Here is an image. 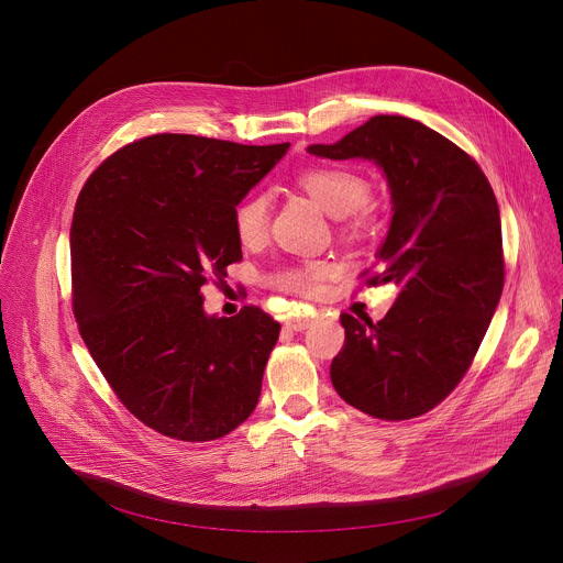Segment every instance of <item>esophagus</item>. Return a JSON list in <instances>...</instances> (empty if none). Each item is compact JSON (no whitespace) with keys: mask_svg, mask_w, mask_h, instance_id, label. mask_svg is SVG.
I'll return each mask as SVG.
<instances>
[{"mask_svg":"<svg viewBox=\"0 0 563 563\" xmlns=\"http://www.w3.org/2000/svg\"><path fill=\"white\" fill-rule=\"evenodd\" d=\"M316 320V313H305V316H296V318H287L285 320V328L289 332H302L307 330L311 323Z\"/></svg>","mask_w":563,"mask_h":563,"instance_id":"obj_1","label":"esophagus"}]
</instances>
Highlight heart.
Masks as SVG:
<instances>
[{"label": "heart", "instance_id": "b5f03b06", "mask_svg": "<svg viewBox=\"0 0 563 563\" xmlns=\"http://www.w3.org/2000/svg\"><path fill=\"white\" fill-rule=\"evenodd\" d=\"M302 189L334 218H350L358 213L372 196L369 183L347 167H313L300 176ZM272 218V200L267 194H250L233 209V229L243 245H258L267 235ZM328 276L325 265H307L302 269H287L276 276L283 289L313 296L320 289V280Z\"/></svg>", "mask_w": 563, "mask_h": 563}]
</instances>
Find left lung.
I'll return each instance as SVG.
<instances>
[{
	"label": "left lung",
	"instance_id": "8db88e82",
	"mask_svg": "<svg viewBox=\"0 0 563 563\" xmlns=\"http://www.w3.org/2000/svg\"><path fill=\"white\" fill-rule=\"evenodd\" d=\"M307 151L369 159L391 198L378 274L367 285L394 283L398 296L378 323L341 316L345 345L332 361V385L374 419L421 417L467 372L504 291L493 187L465 151L404 115H374L339 142Z\"/></svg>",
	"mask_w": 563,
	"mask_h": 563
}]
</instances>
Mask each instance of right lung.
<instances>
[{
    "mask_svg": "<svg viewBox=\"0 0 563 563\" xmlns=\"http://www.w3.org/2000/svg\"><path fill=\"white\" fill-rule=\"evenodd\" d=\"M287 148L159 133L113 153L79 191V334L124 408L159 434L213 441L258 406L280 325L250 305L209 316L200 289L243 261L233 209Z\"/></svg>",
    "mask_w": 563,
    "mask_h": 563,
    "instance_id": "right-lung-1",
    "label": "right lung"
}]
</instances>
